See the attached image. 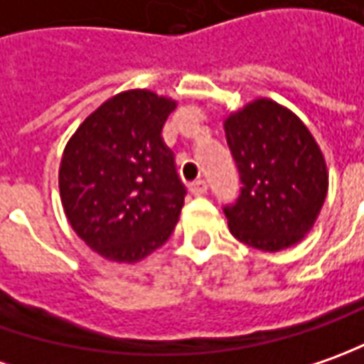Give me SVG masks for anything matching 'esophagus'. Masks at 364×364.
I'll return each mask as SVG.
<instances>
[{"mask_svg": "<svg viewBox=\"0 0 364 364\" xmlns=\"http://www.w3.org/2000/svg\"><path fill=\"white\" fill-rule=\"evenodd\" d=\"M189 191L193 195H203L207 191V183L203 179H195L191 185H189Z\"/></svg>", "mask_w": 364, "mask_h": 364, "instance_id": "1", "label": "esophagus"}]
</instances>
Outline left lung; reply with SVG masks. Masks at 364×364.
I'll return each mask as SVG.
<instances>
[{
    "label": "left lung",
    "instance_id": "8db88e82",
    "mask_svg": "<svg viewBox=\"0 0 364 364\" xmlns=\"http://www.w3.org/2000/svg\"><path fill=\"white\" fill-rule=\"evenodd\" d=\"M242 193L223 209L235 240L264 252L292 247L316 223L328 191L326 161L290 108L256 98L223 120Z\"/></svg>",
    "mask_w": 364,
    "mask_h": 364
}]
</instances>
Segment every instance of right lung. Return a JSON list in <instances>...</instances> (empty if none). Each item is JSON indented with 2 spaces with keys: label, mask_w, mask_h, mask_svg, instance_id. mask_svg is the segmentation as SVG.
Wrapping results in <instances>:
<instances>
[{
  "label": "right lung",
  "mask_w": 364,
  "mask_h": 364,
  "mask_svg": "<svg viewBox=\"0 0 364 364\" xmlns=\"http://www.w3.org/2000/svg\"><path fill=\"white\" fill-rule=\"evenodd\" d=\"M177 102L134 88L108 98L66 143L58 171L72 230L98 256L134 264L169 240L185 185L163 143Z\"/></svg>",
  "instance_id": "obj_1"
}]
</instances>
